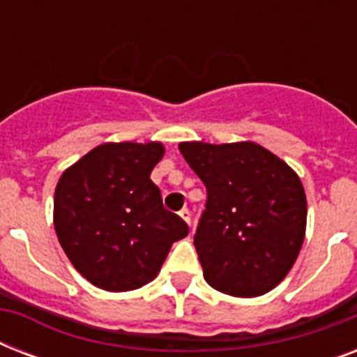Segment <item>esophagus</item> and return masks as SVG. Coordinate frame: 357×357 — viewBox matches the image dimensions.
<instances>
[{"label":"esophagus","instance_id":"obj_1","mask_svg":"<svg viewBox=\"0 0 357 357\" xmlns=\"http://www.w3.org/2000/svg\"><path fill=\"white\" fill-rule=\"evenodd\" d=\"M179 217L183 218L185 222H187L190 226V222H192V218H190V211H189V209H187V207H183V209L179 211Z\"/></svg>","mask_w":357,"mask_h":357}]
</instances>
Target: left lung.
I'll return each mask as SVG.
<instances>
[{
	"label": "left lung",
	"mask_w": 357,
	"mask_h": 357,
	"mask_svg": "<svg viewBox=\"0 0 357 357\" xmlns=\"http://www.w3.org/2000/svg\"><path fill=\"white\" fill-rule=\"evenodd\" d=\"M207 189L195 235L204 278L229 296L254 298L287 276L305 237L307 202L298 174L252 140L179 142Z\"/></svg>",
	"instance_id": "obj_1"
}]
</instances>
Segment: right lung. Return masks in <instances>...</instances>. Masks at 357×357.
<instances>
[{
  "label": "right lung",
  "instance_id": "1",
  "mask_svg": "<svg viewBox=\"0 0 357 357\" xmlns=\"http://www.w3.org/2000/svg\"><path fill=\"white\" fill-rule=\"evenodd\" d=\"M161 142H105L68 167L53 198V226L70 263L92 285L123 293L159 274L187 224L162 207L150 174Z\"/></svg>",
  "mask_w": 357,
  "mask_h": 357
}]
</instances>
